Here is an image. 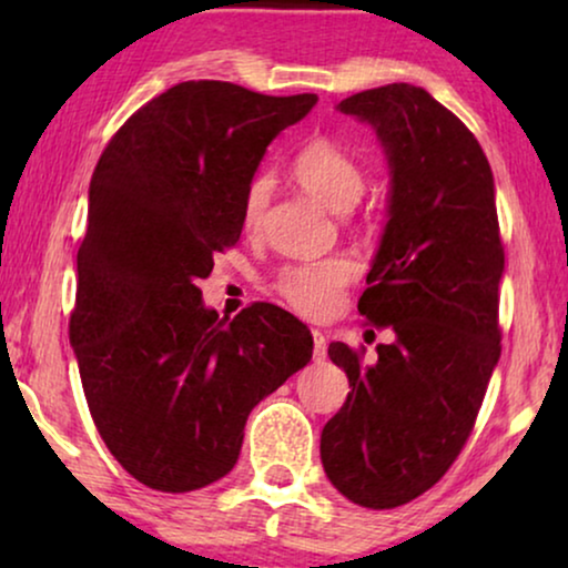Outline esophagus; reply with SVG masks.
Instances as JSON below:
<instances>
[{
    "label": "esophagus",
    "mask_w": 568,
    "mask_h": 568,
    "mask_svg": "<svg viewBox=\"0 0 568 568\" xmlns=\"http://www.w3.org/2000/svg\"><path fill=\"white\" fill-rule=\"evenodd\" d=\"M325 356H328V341H325V336L321 331H313V359L321 364L325 362Z\"/></svg>",
    "instance_id": "obj_1"
}]
</instances>
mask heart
I'll return each mask as SVG.
<instances>
[{
  "mask_svg": "<svg viewBox=\"0 0 568 568\" xmlns=\"http://www.w3.org/2000/svg\"><path fill=\"white\" fill-rule=\"evenodd\" d=\"M294 178L302 189L313 193L317 201L331 206L333 212H344L364 191V170L344 146L331 139H313L297 152L292 162ZM271 183L268 178H253L243 196V227L255 230L263 220L268 204ZM356 276V263L346 255L331 258L300 261L284 266L276 276V292L286 305L300 315L323 317L336 310L346 284Z\"/></svg>",
  "mask_w": 568,
  "mask_h": 568,
  "instance_id": "1",
  "label": "heart"
}]
</instances>
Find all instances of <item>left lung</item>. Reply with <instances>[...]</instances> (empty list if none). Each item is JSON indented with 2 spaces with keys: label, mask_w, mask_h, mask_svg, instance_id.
I'll use <instances>...</instances> for the list:
<instances>
[{
  "label": "left lung",
  "mask_w": 568,
  "mask_h": 568,
  "mask_svg": "<svg viewBox=\"0 0 568 568\" xmlns=\"http://www.w3.org/2000/svg\"><path fill=\"white\" fill-rule=\"evenodd\" d=\"M375 129L390 199L359 313L390 328L372 362L341 341L346 403L321 434L331 484L367 509L408 504L468 442L501 354L504 247L478 139L424 88L393 82L341 100Z\"/></svg>",
  "instance_id": "left-lung-1"
}]
</instances>
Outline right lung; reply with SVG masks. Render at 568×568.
Wrapping results in <instances>:
<instances>
[{"instance_id":"obj_1","label":"right lung","mask_w":568,"mask_h":568,"mask_svg":"<svg viewBox=\"0 0 568 568\" xmlns=\"http://www.w3.org/2000/svg\"><path fill=\"white\" fill-rule=\"evenodd\" d=\"M315 103L181 82L100 154L69 338L92 422L139 484L185 494L227 476L251 410L313 359L297 317L255 302L220 321L199 278L240 240L266 146Z\"/></svg>"}]
</instances>
